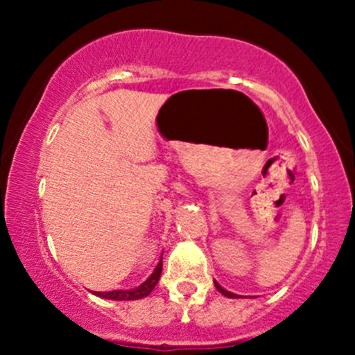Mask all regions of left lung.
Listing matches in <instances>:
<instances>
[{
    "label": "left lung",
    "instance_id": "8db88e82",
    "mask_svg": "<svg viewBox=\"0 0 355 355\" xmlns=\"http://www.w3.org/2000/svg\"><path fill=\"white\" fill-rule=\"evenodd\" d=\"M214 287H216L218 292H221V293H223L225 297H232V299H237V293H232V292H228V290H225L223 287H221L220 284H216V282H214Z\"/></svg>",
    "mask_w": 355,
    "mask_h": 355
}]
</instances>
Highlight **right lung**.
<instances>
[{"instance_id": "obj_1", "label": "right lung", "mask_w": 355, "mask_h": 355, "mask_svg": "<svg viewBox=\"0 0 355 355\" xmlns=\"http://www.w3.org/2000/svg\"><path fill=\"white\" fill-rule=\"evenodd\" d=\"M161 270H163V257L159 259V263L156 264L155 271L151 273V277L141 284L139 287L132 290H111V292H94L98 297H103V299H111V300H135L142 299V297H148L149 293L153 292L156 287V284L159 282Z\"/></svg>"}]
</instances>
